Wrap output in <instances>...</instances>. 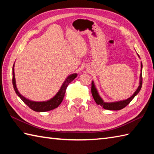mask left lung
Here are the masks:
<instances>
[{"mask_svg": "<svg viewBox=\"0 0 154 154\" xmlns=\"http://www.w3.org/2000/svg\"><path fill=\"white\" fill-rule=\"evenodd\" d=\"M138 57L140 56L138 55ZM142 63L141 62V73L140 75V81H139V85L137 88L136 91H135L132 95L129 97L128 99L122 100H119V101H115V102H104L102 98L100 97V94L98 92L97 87L95 86V84H94V81H92V84H91V93H92V95L93 97V99L95 101L96 103L99 105L103 106L104 109L106 110H119L124 109V107H126L128 104L130 102H131L132 100L134 98L137 94H138L140 92V89L142 88Z\"/></svg>", "mask_w": 154, "mask_h": 154, "instance_id": "left-lung-1", "label": "left lung"}]
</instances>
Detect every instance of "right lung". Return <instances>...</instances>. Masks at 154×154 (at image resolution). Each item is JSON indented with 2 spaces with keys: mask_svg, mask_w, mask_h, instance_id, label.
<instances>
[{
  "mask_svg": "<svg viewBox=\"0 0 154 154\" xmlns=\"http://www.w3.org/2000/svg\"><path fill=\"white\" fill-rule=\"evenodd\" d=\"M77 73H73L69 75V76L65 79L64 82L62 84L60 89L59 90L56 94L50 99V100L46 101H42V102H38V101H34L27 99L25 97L19 93L16 85V79H15V74H14V63L12 67V84L13 87L16 94L20 98L21 100L24 102L32 110L36 112H46V111L51 110L54 109H56L57 107L61 103L62 100L63 99L65 96V91H66L68 85L72 81H73L75 78L77 77Z\"/></svg>",
  "mask_w": 154,
  "mask_h": 154,
  "instance_id": "right-lung-1",
  "label": "right lung"
}]
</instances>
